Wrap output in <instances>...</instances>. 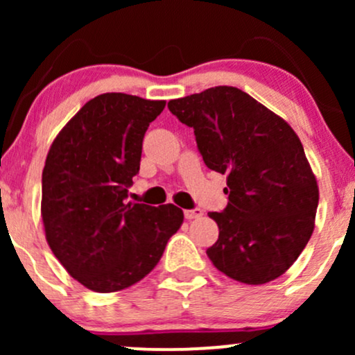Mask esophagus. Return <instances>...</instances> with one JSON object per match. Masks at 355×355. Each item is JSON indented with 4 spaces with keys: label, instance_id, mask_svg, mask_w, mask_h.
Masks as SVG:
<instances>
[{
    "label": "esophagus",
    "instance_id": "esophagus-1",
    "mask_svg": "<svg viewBox=\"0 0 355 355\" xmlns=\"http://www.w3.org/2000/svg\"><path fill=\"white\" fill-rule=\"evenodd\" d=\"M203 215V210L200 209H193V210H185V218L187 220H193V218H200Z\"/></svg>",
    "mask_w": 355,
    "mask_h": 355
}]
</instances>
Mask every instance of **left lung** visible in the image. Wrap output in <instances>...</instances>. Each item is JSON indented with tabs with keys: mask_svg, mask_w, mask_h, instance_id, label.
I'll return each instance as SVG.
<instances>
[{
	"mask_svg": "<svg viewBox=\"0 0 355 355\" xmlns=\"http://www.w3.org/2000/svg\"><path fill=\"white\" fill-rule=\"evenodd\" d=\"M193 128L203 162L227 175L223 211H210L218 240L207 255L220 272L248 285L275 280L307 245L319 187L292 126L235 87L170 100Z\"/></svg>",
	"mask_w": 355,
	"mask_h": 355,
	"instance_id": "8db88e82",
	"label": "left lung"
}]
</instances>
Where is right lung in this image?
<instances>
[{
    "label": "right lung",
    "instance_id": "1",
    "mask_svg": "<svg viewBox=\"0 0 355 355\" xmlns=\"http://www.w3.org/2000/svg\"><path fill=\"white\" fill-rule=\"evenodd\" d=\"M164 100L103 93L87 101L50 146L42 177L44 235L60 263L89 291L118 292L160 262L183 211L126 202L148 125Z\"/></svg>",
    "mask_w": 355,
    "mask_h": 355
}]
</instances>
